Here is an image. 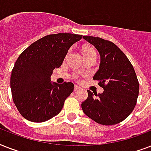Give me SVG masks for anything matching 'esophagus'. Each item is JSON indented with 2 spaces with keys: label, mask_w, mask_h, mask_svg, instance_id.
I'll use <instances>...</instances> for the list:
<instances>
[{
  "label": "esophagus",
  "mask_w": 151,
  "mask_h": 151,
  "mask_svg": "<svg viewBox=\"0 0 151 151\" xmlns=\"http://www.w3.org/2000/svg\"><path fill=\"white\" fill-rule=\"evenodd\" d=\"M81 89V88L79 87V86H78V85H74V88H73V90H74V92H76V91H79V90Z\"/></svg>",
  "instance_id": "obj_1"
}]
</instances>
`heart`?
<instances>
[{"instance_id": "1", "label": "heart", "mask_w": 151, "mask_h": 151, "mask_svg": "<svg viewBox=\"0 0 151 151\" xmlns=\"http://www.w3.org/2000/svg\"><path fill=\"white\" fill-rule=\"evenodd\" d=\"M96 55V52L95 49L92 48H85L84 50V56H88V55Z\"/></svg>"}]
</instances>
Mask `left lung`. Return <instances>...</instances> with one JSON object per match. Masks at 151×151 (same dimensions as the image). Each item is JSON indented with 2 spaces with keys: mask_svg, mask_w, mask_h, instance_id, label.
Segmentation results:
<instances>
[{
  "mask_svg": "<svg viewBox=\"0 0 151 151\" xmlns=\"http://www.w3.org/2000/svg\"><path fill=\"white\" fill-rule=\"evenodd\" d=\"M100 55L99 70L93 80L103 88L101 94L88 90V98L81 103L88 117L99 124L113 125L124 121L132 112L139 96V85L133 66L115 44L100 37L84 36Z\"/></svg>",
  "mask_w": 151,
  "mask_h": 151,
  "instance_id": "1",
  "label": "left lung"
}]
</instances>
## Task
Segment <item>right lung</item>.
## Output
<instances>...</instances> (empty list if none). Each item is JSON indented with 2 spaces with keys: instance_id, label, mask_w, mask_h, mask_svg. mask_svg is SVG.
Here are the masks:
<instances>
[{
  "instance_id": "right-lung-1",
  "label": "right lung",
  "mask_w": 151,
  "mask_h": 151,
  "mask_svg": "<svg viewBox=\"0 0 151 151\" xmlns=\"http://www.w3.org/2000/svg\"><path fill=\"white\" fill-rule=\"evenodd\" d=\"M82 35L50 34L30 45L20 54L12 71L10 86L15 106L29 122H44L56 116L73 84L52 83V71L61 66L69 48Z\"/></svg>"
}]
</instances>
